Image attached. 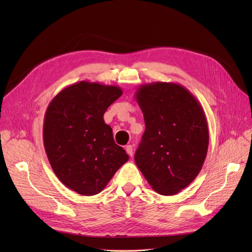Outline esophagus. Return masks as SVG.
I'll list each match as a JSON object with an SVG mask.
<instances>
[{"instance_id":"obj_1","label":"esophagus","mask_w":252,"mask_h":252,"mask_svg":"<svg viewBox=\"0 0 252 252\" xmlns=\"http://www.w3.org/2000/svg\"><path fill=\"white\" fill-rule=\"evenodd\" d=\"M125 149H126V152H127L129 157L133 156V147L131 146V145H127Z\"/></svg>"}]
</instances>
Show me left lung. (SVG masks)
Instances as JSON below:
<instances>
[{"label": "left lung", "instance_id": "1", "mask_svg": "<svg viewBox=\"0 0 252 252\" xmlns=\"http://www.w3.org/2000/svg\"><path fill=\"white\" fill-rule=\"evenodd\" d=\"M135 100L146 128L134 162L155 191L177 194L197 177L207 156L202 105L184 86L166 82L141 85Z\"/></svg>", "mask_w": 252, "mask_h": 252}]
</instances>
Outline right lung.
Listing matches in <instances>:
<instances>
[{
	"label": "right lung",
	"instance_id": "right-lung-1",
	"mask_svg": "<svg viewBox=\"0 0 252 252\" xmlns=\"http://www.w3.org/2000/svg\"><path fill=\"white\" fill-rule=\"evenodd\" d=\"M122 94L119 86L81 81L60 91L45 112L43 141L51 168L79 194L100 193L128 161L103 119Z\"/></svg>",
	"mask_w": 252,
	"mask_h": 252
}]
</instances>
